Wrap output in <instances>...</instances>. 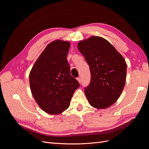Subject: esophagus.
Masks as SVG:
<instances>
[{
	"mask_svg": "<svg viewBox=\"0 0 149 149\" xmlns=\"http://www.w3.org/2000/svg\"><path fill=\"white\" fill-rule=\"evenodd\" d=\"M77 80H78V81L79 83H81V78H80L79 77L77 78Z\"/></svg>",
	"mask_w": 149,
	"mask_h": 149,
	"instance_id": "esophagus-1",
	"label": "esophagus"
}]
</instances>
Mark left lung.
I'll return each instance as SVG.
<instances>
[{
    "mask_svg": "<svg viewBox=\"0 0 149 149\" xmlns=\"http://www.w3.org/2000/svg\"><path fill=\"white\" fill-rule=\"evenodd\" d=\"M78 48L91 71V82L84 89L89 104L97 109L109 107L124 88L127 73L124 58L107 40L97 36L79 42Z\"/></svg>",
    "mask_w": 149,
    "mask_h": 149,
    "instance_id": "obj_1",
    "label": "left lung"
}]
</instances>
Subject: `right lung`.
Here are the masks:
<instances>
[{
	"mask_svg": "<svg viewBox=\"0 0 149 149\" xmlns=\"http://www.w3.org/2000/svg\"><path fill=\"white\" fill-rule=\"evenodd\" d=\"M68 41L56 40L49 43L36 60L29 74L30 89L39 107L49 114L67 109L71 97L79 86L70 74L67 55Z\"/></svg>",
	"mask_w": 149,
	"mask_h": 149,
	"instance_id": "right-lung-1",
	"label": "right lung"
}]
</instances>
